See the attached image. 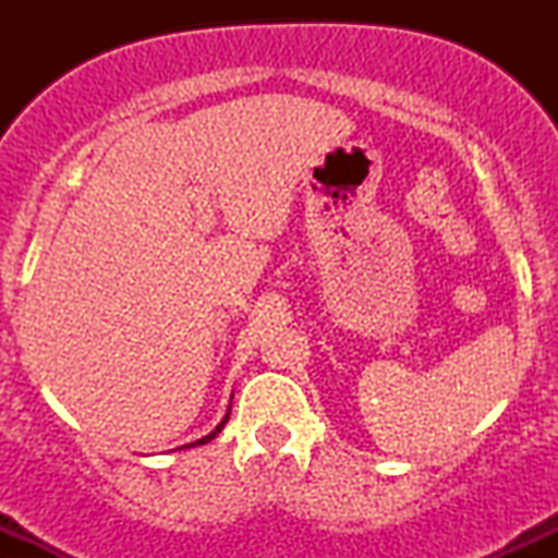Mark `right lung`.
Instances as JSON below:
<instances>
[{
    "label": "right lung",
    "instance_id": "right-lung-1",
    "mask_svg": "<svg viewBox=\"0 0 558 558\" xmlns=\"http://www.w3.org/2000/svg\"><path fill=\"white\" fill-rule=\"evenodd\" d=\"M228 414H230V409H228ZM228 414H226V417H222V422H220V425L215 427L213 433H209V435H204V438H198L196 444H189V446H183V448H191V446H204V444H209V440H213V438H217V433H220L222 427H226V422H228Z\"/></svg>",
    "mask_w": 558,
    "mask_h": 558
}]
</instances>
